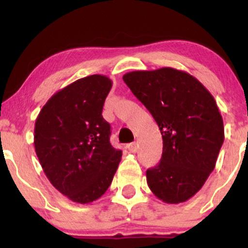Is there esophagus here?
Here are the masks:
<instances>
[{
    "instance_id": "1",
    "label": "esophagus",
    "mask_w": 248,
    "mask_h": 248,
    "mask_svg": "<svg viewBox=\"0 0 248 248\" xmlns=\"http://www.w3.org/2000/svg\"><path fill=\"white\" fill-rule=\"evenodd\" d=\"M127 149L129 150L130 153H136V150H138V144H136V142L127 144Z\"/></svg>"
}]
</instances>
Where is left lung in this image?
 Segmentation results:
<instances>
[{
    "instance_id": "8db88e82",
    "label": "left lung",
    "mask_w": 248,
    "mask_h": 248,
    "mask_svg": "<svg viewBox=\"0 0 248 248\" xmlns=\"http://www.w3.org/2000/svg\"><path fill=\"white\" fill-rule=\"evenodd\" d=\"M122 78L162 134V158L147 170L148 186L164 203L186 202L213 171L224 142L215 98L195 77L172 67L133 71Z\"/></svg>"
}]
</instances>
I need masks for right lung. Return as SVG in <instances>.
I'll return each instance as SVG.
<instances>
[{"mask_svg": "<svg viewBox=\"0 0 248 248\" xmlns=\"http://www.w3.org/2000/svg\"><path fill=\"white\" fill-rule=\"evenodd\" d=\"M112 84L101 75L78 79L51 96L36 119L33 143L43 171L76 203L100 198L121 161L101 114Z\"/></svg>", "mask_w": 248, "mask_h": 248, "instance_id": "1", "label": "right lung"}]
</instances>
